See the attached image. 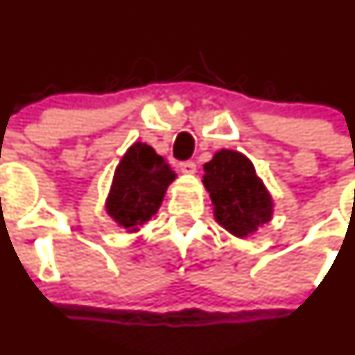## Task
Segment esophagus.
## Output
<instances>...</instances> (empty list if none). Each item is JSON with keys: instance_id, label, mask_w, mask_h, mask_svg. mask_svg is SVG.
I'll list each match as a JSON object with an SVG mask.
<instances>
[{"instance_id": "obj_1", "label": "esophagus", "mask_w": 355, "mask_h": 355, "mask_svg": "<svg viewBox=\"0 0 355 355\" xmlns=\"http://www.w3.org/2000/svg\"><path fill=\"white\" fill-rule=\"evenodd\" d=\"M179 169H181V173L186 174V176H193V174L196 173V164L191 162V160H186V162L179 164Z\"/></svg>"}]
</instances>
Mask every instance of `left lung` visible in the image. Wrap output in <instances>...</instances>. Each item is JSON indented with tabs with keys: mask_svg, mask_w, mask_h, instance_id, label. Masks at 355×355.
Returning a JSON list of instances; mask_svg holds the SVG:
<instances>
[{
	"mask_svg": "<svg viewBox=\"0 0 355 355\" xmlns=\"http://www.w3.org/2000/svg\"><path fill=\"white\" fill-rule=\"evenodd\" d=\"M203 171V186L212 198L214 217L233 236L248 238L272 219L271 193L243 153L219 150Z\"/></svg>",
	"mask_w": 355,
	"mask_h": 355,
	"instance_id": "obj_1",
	"label": "left lung"
}]
</instances>
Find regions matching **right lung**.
Instances as JSON below:
<instances>
[{
    "mask_svg": "<svg viewBox=\"0 0 355 355\" xmlns=\"http://www.w3.org/2000/svg\"><path fill=\"white\" fill-rule=\"evenodd\" d=\"M174 179L176 173L152 146L136 141L115 169L105 210L119 226L136 233L155 216Z\"/></svg>",
    "mask_w": 355,
    "mask_h": 355,
    "instance_id": "obj_1",
    "label": "right lung"
}]
</instances>
